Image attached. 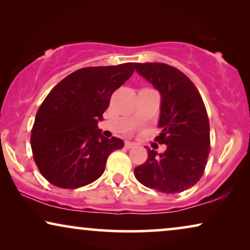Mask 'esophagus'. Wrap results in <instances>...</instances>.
Instances as JSON below:
<instances>
[{
    "label": "esophagus",
    "instance_id": "esophagus-1",
    "mask_svg": "<svg viewBox=\"0 0 250 250\" xmlns=\"http://www.w3.org/2000/svg\"><path fill=\"white\" fill-rule=\"evenodd\" d=\"M125 146L127 149H131V148H133V146H135V143H133V142H129V141H126L125 142Z\"/></svg>",
    "mask_w": 250,
    "mask_h": 250
}]
</instances>
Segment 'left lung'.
Here are the masks:
<instances>
[{
  "mask_svg": "<svg viewBox=\"0 0 250 250\" xmlns=\"http://www.w3.org/2000/svg\"><path fill=\"white\" fill-rule=\"evenodd\" d=\"M135 69L162 94V133L155 141L167 146L162 155L149 149L146 163L134 168L135 177L159 192H182L204 175L210 151L209 119L203 98L190 78L169 64L135 63Z\"/></svg>",
  "mask_w": 250,
  "mask_h": 250,
  "instance_id": "obj_1",
  "label": "left lung"
}]
</instances>
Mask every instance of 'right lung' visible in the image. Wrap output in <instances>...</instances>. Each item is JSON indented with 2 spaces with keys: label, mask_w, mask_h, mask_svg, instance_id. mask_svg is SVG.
<instances>
[{
  "label": "right lung",
  "mask_w": 250,
  "mask_h": 250,
  "mask_svg": "<svg viewBox=\"0 0 250 250\" xmlns=\"http://www.w3.org/2000/svg\"><path fill=\"white\" fill-rule=\"evenodd\" d=\"M134 73V63L86 67L59 82L37 110L30 146L44 179L62 189L94 182L109 155L124 142L104 138L98 122L114 92Z\"/></svg>",
  "instance_id": "right-lung-1"
}]
</instances>
